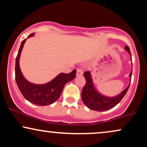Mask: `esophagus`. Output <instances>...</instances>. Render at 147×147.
<instances>
[{
    "instance_id": "obj_1",
    "label": "esophagus",
    "mask_w": 147,
    "mask_h": 147,
    "mask_svg": "<svg viewBox=\"0 0 147 147\" xmlns=\"http://www.w3.org/2000/svg\"><path fill=\"white\" fill-rule=\"evenodd\" d=\"M83 70L81 69V68H78L77 70V76H81L83 75Z\"/></svg>"
}]
</instances>
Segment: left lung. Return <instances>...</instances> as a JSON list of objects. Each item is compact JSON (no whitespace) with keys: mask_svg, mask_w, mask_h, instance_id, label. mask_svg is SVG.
Returning <instances> with one entry per match:
<instances>
[{"mask_svg":"<svg viewBox=\"0 0 147 147\" xmlns=\"http://www.w3.org/2000/svg\"><path fill=\"white\" fill-rule=\"evenodd\" d=\"M125 50L130 55L131 60V53L129 47L125 46ZM131 73H132V71H131L130 74L129 75V83L125 90L122 91L118 95L113 96V97H109V96L103 95L96 90L95 86H94V82H93L91 72L86 71L83 75L85 80H86V83H85L83 89L82 93H81V98H82L83 102L90 109H92L93 111H100V112L112 109L119 102H120L121 100L123 99L124 96L127 93L129 85H130Z\"/></svg>","mask_w":147,"mask_h":147,"instance_id":"8db88e82","label":"left lung"}]
</instances>
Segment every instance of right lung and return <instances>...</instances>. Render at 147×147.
Masks as SVG:
<instances>
[{
  "label": "right lung",
  "mask_w": 147,
  "mask_h": 147,
  "mask_svg": "<svg viewBox=\"0 0 147 147\" xmlns=\"http://www.w3.org/2000/svg\"><path fill=\"white\" fill-rule=\"evenodd\" d=\"M34 33L30 34L32 37ZM27 38L22 42L16 60V81L18 88L24 98L30 102L38 106L51 105L60 97L64 85L75 79L77 70H73L68 74L60 73L49 82L44 84L30 83L24 77L20 67V58L24 45Z\"/></svg>",
  "instance_id": "right-lung-1"
}]
</instances>
